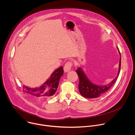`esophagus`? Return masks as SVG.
<instances>
[{
    "label": "esophagus",
    "mask_w": 135,
    "mask_h": 135,
    "mask_svg": "<svg viewBox=\"0 0 135 135\" xmlns=\"http://www.w3.org/2000/svg\"><path fill=\"white\" fill-rule=\"evenodd\" d=\"M72 66H73V62H71V61H68L66 62L64 67V71L65 72H68L70 70Z\"/></svg>",
    "instance_id": "1"
}]
</instances>
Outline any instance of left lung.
Returning a JSON list of instances; mask_svg holds the SVG:
<instances>
[{"instance_id":"left-lung-1","label":"left lung","mask_w":135,"mask_h":135,"mask_svg":"<svg viewBox=\"0 0 135 135\" xmlns=\"http://www.w3.org/2000/svg\"><path fill=\"white\" fill-rule=\"evenodd\" d=\"M118 50L120 55L118 73L117 76L108 85L104 86L95 85L90 81L81 68H78V69L76 70V73L79 78L78 88L79 93L81 96L87 98H94L98 97L107 91L115 84L119 75L121 67V55L119 49Z\"/></svg>"}]
</instances>
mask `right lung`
Masks as SVG:
<instances>
[{
	"instance_id": "obj_1",
	"label": "right lung",
	"mask_w": 135,
	"mask_h": 135,
	"mask_svg": "<svg viewBox=\"0 0 135 135\" xmlns=\"http://www.w3.org/2000/svg\"><path fill=\"white\" fill-rule=\"evenodd\" d=\"M63 74V67L61 66L52 74L50 78L41 87L30 88L23 85V91L36 97H51L58 88L59 80Z\"/></svg>"
}]
</instances>
